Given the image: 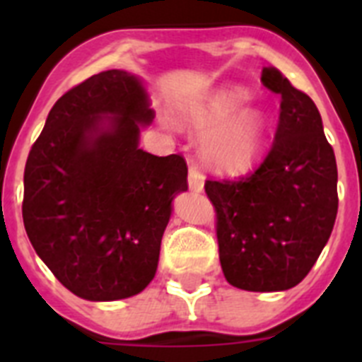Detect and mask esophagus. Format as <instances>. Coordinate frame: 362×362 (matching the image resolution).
Listing matches in <instances>:
<instances>
[{
	"label": "esophagus",
	"mask_w": 362,
	"mask_h": 362,
	"mask_svg": "<svg viewBox=\"0 0 362 362\" xmlns=\"http://www.w3.org/2000/svg\"><path fill=\"white\" fill-rule=\"evenodd\" d=\"M188 188L192 192H203L204 188V175L201 174L199 168L194 163L188 168Z\"/></svg>",
	"instance_id": "esophagus-1"
}]
</instances>
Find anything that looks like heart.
Masks as SVG:
<instances>
[{"mask_svg":"<svg viewBox=\"0 0 362 362\" xmlns=\"http://www.w3.org/2000/svg\"><path fill=\"white\" fill-rule=\"evenodd\" d=\"M250 94L239 85L221 86L177 108L179 121L203 132L201 158L223 174L248 170L263 152L268 119L257 107H243Z\"/></svg>","mask_w":362,"mask_h":362,"instance_id":"b5f03b06","label":"heart"}]
</instances>
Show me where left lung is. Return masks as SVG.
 <instances>
[{
	"instance_id": "left-lung-1",
	"label": "left lung",
	"mask_w": 362,
	"mask_h": 362,
	"mask_svg": "<svg viewBox=\"0 0 362 362\" xmlns=\"http://www.w3.org/2000/svg\"><path fill=\"white\" fill-rule=\"evenodd\" d=\"M261 81L281 95L276 141L257 170L206 181L226 281L248 292L293 288L312 270L337 216V163L317 107L277 69Z\"/></svg>"
}]
</instances>
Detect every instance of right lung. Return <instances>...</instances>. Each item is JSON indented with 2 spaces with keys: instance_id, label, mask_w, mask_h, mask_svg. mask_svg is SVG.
<instances>
[{
  "instance_id": "obj_1",
  "label": "right lung",
  "mask_w": 362,
  "mask_h": 362,
  "mask_svg": "<svg viewBox=\"0 0 362 362\" xmlns=\"http://www.w3.org/2000/svg\"><path fill=\"white\" fill-rule=\"evenodd\" d=\"M139 76L105 70L57 99L32 145L23 223L40 259L74 296L117 300L156 276L187 163L139 148L153 119Z\"/></svg>"
}]
</instances>
